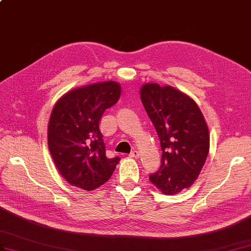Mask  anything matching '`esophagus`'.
<instances>
[{"label":"esophagus","instance_id":"esophagus-1","mask_svg":"<svg viewBox=\"0 0 251 251\" xmlns=\"http://www.w3.org/2000/svg\"><path fill=\"white\" fill-rule=\"evenodd\" d=\"M130 156L133 157V158H138L140 156V154H139V152L137 150H134L130 153Z\"/></svg>","mask_w":251,"mask_h":251}]
</instances>
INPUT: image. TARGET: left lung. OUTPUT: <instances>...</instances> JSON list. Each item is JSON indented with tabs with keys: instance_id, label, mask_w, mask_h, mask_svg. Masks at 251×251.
Here are the masks:
<instances>
[{
	"instance_id": "8db88e82",
	"label": "left lung",
	"mask_w": 251,
	"mask_h": 251,
	"mask_svg": "<svg viewBox=\"0 0 251 251\" xmlns=\"http://www.w3.org/2000/svg\"><path fill=\"white\" fill-rule=\"evenodd\" d=\"M140 99L161 142L162 161L149 176L165 195L178 194L196 181L210 150V134L197 103L172 86L145 84Z\"/></svg>"
}]
</instances>
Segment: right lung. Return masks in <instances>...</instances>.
<instances>
[{"mask_svg": "<svg viewBox=\"0 0 251 251\" xmlns=\"http://www.w3.org/2000/svg\"><path fill=\"white\" fill-rule=\"evenodd\" d=\"M120 94L117 82L95 83L69 91L54 105L48 126L49 150L72 186L93 191L109 180L119 163L118 156H106L99 126Z\"/></svg>", "mask_w": 251, "mask_h": 251, "instance_id": "add662e5", "label": "right lung"}]
</instances>
